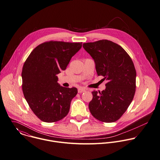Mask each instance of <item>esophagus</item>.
<instances>
[{
  "instance_id": "1",
  "label": "esophagus",
  "mask_w": 160,
  "mask_h": 160,
  "mask_svg": "<svg viewBox=\"0 0 160 160\" xmlns=\"http://www.w3.org/2000/svg\"><path fill=\"white\" fill-rule=\"evenodd\" d=\"M85 91H86V90H85V88H82V87H80V88H78V92L79 93H83V92H85Z\"/></svg>"
}]
</instances>
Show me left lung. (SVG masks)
Wrapping results in <instances>:
<instances>
[{
    "instance_id": "obj_1",
    "label": "left lung",
    "mask_w": 160,
    "mask_h": 160,
    "mask_svg": "<svg viewBox=\"0 0 160 160\" xmlns=\"http://www.w3.org/2000/svg\"><path fill=\"white\" fill-rule=\"evenodd\" d=\"M83 47L94 59L98 75L108 81L104 90L92 92L90 112L101 122H115L126 111L135 95L134 64L127 52L112 41L99 40L83 43Z\"/></svg>"
}]
</instances>
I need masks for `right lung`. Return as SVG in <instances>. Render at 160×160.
Here are the masks:
<instances>
[{"label":"right lung","mask_w":160,"mask_h":160,"mask_svg":"<svg viewBox=\"0 0 160 160\" xmlns=\"http://www.w3.org/2000/svg\"><path fill=\"white\" fill-rule=\"evenodd\" d=\"M82 42L48 41L38 45L25 62L22 72V90L34 114L42 121L54 122L68 113L75 87L58 83V74L65 70Z\"/></svg>","instance_id":"add662e5"}]
</instances>
